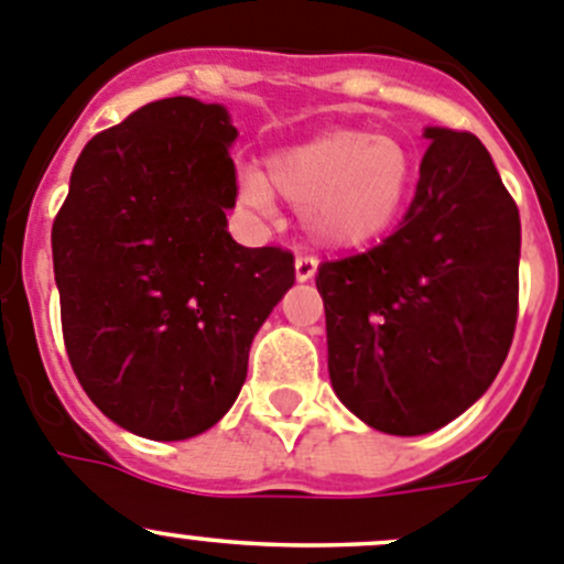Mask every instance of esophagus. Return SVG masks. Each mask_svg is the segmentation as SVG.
I'll return each instance as SVG.
<instances>
[{"mask_svg":"<svg viewBox=\"0 0 564 564\" xmlns=\"http://www.w3.org/2000/svg\"><path fill=\"white\" fill-rule=\"evenodd\" d=\"M314 272H317V258L300 252V256L294 258V275H297V281H312Z\"/></svg>","mask_w":564,"mask_h":564,"instance_id":"obj_1","label":"esophagus"}]
</instances>
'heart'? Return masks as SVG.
<instances>
[{"instance_id": "heart-1", "label": "heart", "mask_w": 564, "mask_h": 564, "mask_svg": "<svg viewBox=\"0 0 564 564\" xmlns=\"http://www.w3.org/2000/svg\"><path fill=\"white\" fill-rule=\"evenodd\" d=\"M414 181L412 155L389 135L359 130L319 135L278 152L267 163V182L303 205L314 239L328 247H361L398 219ZM241 197L267 210L272 203L264 177L245 175Z\"/></svg>"}]
</instances>
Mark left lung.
<instances>
[{
	"instance_id": "8db88e82",
	"label": "left lung",
	"mask_w": 564,
	"mask_h": 564,
	"mask_svg": "<svg viewBox=\"0 0 564 564\" xmlns=\"http://www.w3.org/2000/svg\"><path fill=\"white\" fill-rule=\"evenodd\" d=\"M425 139L398 230L317 270L336 398L394 436L429 434L473 406L518 323L512 194L473 133L429 128Z\"/></svg>"
}]
</instances>
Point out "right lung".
Listing matches in <instances>:
<instances>
[{
    "instance_id": "right-lung-1",
    "label": "right lung",
    "mask_w": 564,
    "mask_h": 564,
    "mask_svg": "<svg viewBox=\"0 0 564 564\" xmlns=\"http://www.w3.org/2000/svg\"><path fill=\"white\" fill-rule=\"evenodd\" d=\"M223 105L170 97L83 147L52 225L61 325L77 381L116 425L188 440L234 406L252 336L294 256L241 247Z\"/></svg>"
}]
</instances>
